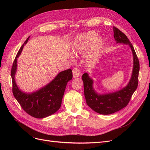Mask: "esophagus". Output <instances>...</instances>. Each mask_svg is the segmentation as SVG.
Instances as JSON below:
<instances>
[{
	"mask_svg": "<svg viewBox=\"0 0 150 150\" xmlns=\"http://www.w3.org/2000/svg\"><path fill=\"white\" fill-rule=\"evenodd\" d=\"M72 74H73V78H76L79 77L81 75V72L79 69L78 67H74L73 69H72Z\"/></svg>",
	"mask_w": 150,
	"mask_h": 150,
	"instance_id": "34e87169",
	"label": "esophagus"
}]
</instances>
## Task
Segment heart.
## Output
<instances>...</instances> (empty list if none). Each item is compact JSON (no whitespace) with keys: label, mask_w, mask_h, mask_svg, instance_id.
<instances>
[{"label":"heart","mask_w":150,"mask_h":150,"mask_svg":"<svg viewBox=\"0 0 150 150\" xmlns=\"http://www.w3.org/2000/svg\"><path fill=\"white\" fill-rule=\"evenodd\" d=\"M104 46V39L98 36L96 32L90 30L77 36L72 42L71 51L75 55L87 51L84 61L88 65H91L99 59Z\"/></svg>","instance_id":"1"}]
</instances>
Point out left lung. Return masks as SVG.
<instances>
[{
	"label": "left lung",
	"mask_w": 150,
	"mask_h": 150,
	"mask_svg": "<svg viewBox=\"0 0 150 150\" xmlns=\"http://www.w3.org/2000/svg\"><path fill=\"white\" fill-rule=\"evenodd\" d=\"M114 38L117 44L129 45L133 56V67L130 80L125 88L115 92L99 94L93 88L94 81L88 72L82 76L86 103L93 111L101 115H111L128 105L138 84L139 62L132 44L121 30L113 27Z\"/></svg>",
	"instance_id": "obj_1"
}]
</instances>
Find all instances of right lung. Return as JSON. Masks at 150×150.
<instances>
[{
    "instance_id": "add662e5",
    "label": "right lung",
    "mask_w": 150,
    "mask_h": 150,
    "mask_svg": "<svg viewBox=\"0 0 150 150\" xmlns=\"http://www.w3.org/2000/svg\"><path fill=\"white\" fill-rule=\"evenodd\" d=\"M29 38L30 36L21 46L13 63L11 69L12 92L16 100L28 114L35 118H44L55 113L60 108L66 85L72 78V72L71 69L61 71L49 83L35 91L29 93L22 91L15 79L17 58Z\"/></svg>"
}]
</instances>
